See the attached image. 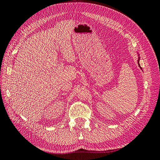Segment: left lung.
I'll return each instance as SVG.
<instances>
[{
  "label": "left lung",
  "instance_id": "left-lung-1",
  "mask_svg": "<svg viewBox=\"0 0 160 160\" xmlns=\"http://www.w3.org/2000/svg\"><path fill=\"white\" fill-rule=\"evenodd\" d=\"M139 58V59H138V65H139V67H140V68H141V69H142V67H141V66H140V65H139V57H138Z\"/></svg>",
  "mask_w": 160,
  "mask_h": 160
}]
</instances>
